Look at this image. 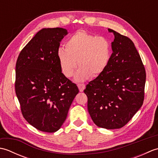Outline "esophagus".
I'll list each match as a JSON object with an SVG mask.
<instances>
[{
	"label": "esophagus",
	"instance_id": "34e87169",
	"mask_svg": "<svg viewBox=\"0 0 158 158\" xmlns=\"http://www.w3.org/2000/svg\"><path fill=\"white\" fill-rule=\"evenodd\" d=\"M77 86H78L80 92H83L85 88V85L83 84V83H79V84L77 85Z\"/></svg>",
	"mask_w": 158,
	"mask_h": 158
}]
</instances>
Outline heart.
I'll list each match as a JSON object with an SVG mask.
<instances>
[{"label":"heart","instance_id":"b5f03b06","mask_svg":"<svg viewBox=\"0 0 158 158\" xmlns=\"http://www.w3.org/2000/svg\"><path fill=\"white\" fill-rule=\"evenodd\" d=\"M111 56V44L108 39L82 30L70 36L65 43V49L60 48L57 53L65 77H72L78 64L81 66L75 77L77 81L102 75L108 67Z\"/></svg>","mask_w":158,"mask_h":158}]
</instances>
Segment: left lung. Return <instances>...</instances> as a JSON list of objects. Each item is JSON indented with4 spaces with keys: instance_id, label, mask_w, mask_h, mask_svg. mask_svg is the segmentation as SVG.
<instances>
[{
    "instance_id": "8db88e82",
    "label": "left lung",
    "mask_w": 158,
    "mask_h": 158,
    "mask_svg": "<svg viewBox=\"0 0 158 158\" xmlns=\"http://www.w3.org/2000/svg\"><path fill=\"white\" fill-rule=\"evenodd\" d=\"M113 32L111 59L105 71L89 82L84 89L88 109L97 126L121 128L143 105L146 73L132 40Z\"/></svg>"
}]
</instances>
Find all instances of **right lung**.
Returning <instances> with one entry per match:
<instances>
[{
  "label": "right lung",
  "mask_w": 158,
  "mask_h": 158,
  "mask_svg": "<svg viewBox=\"0 0 158 158\" xmlns=\"http://www.w3.org/2000/svg\"><path fill=\"white\" fill-rule=\"evenodd\" d=\"M68 34L62 28H43L20 52L15 93L25 119L39 130L58 131L79 89L62 73L57 53Z\"/></svg>",
  "instance_id": "obj_1"
}]
</instances>
